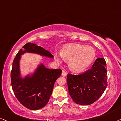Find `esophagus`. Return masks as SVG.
<instances>
[{
	"label": "esophagus",
	"mask_w": 121,
	"mask_h": 121,
	"mask_svg": "<svg viewBox=\"0 0 121 121\" xmlns=\"http://www.w3.org/2000/svg\"><path fill=\"white\" fill-rule=\"evenodd\" d=\"M62 76H64V77H65V76H67V72H65V71H63L62 72Z\"/></svg>",
	"instance_id": "34e87169"
}]
</instances>
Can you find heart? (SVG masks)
Wrapping results in <instances>:
<instances>
[{
  "label": "heart",
  "mask_w": 121,
  "mask_h": 121,
  "mask_svg": "<svg viewBox=\"0 0 121 121\" xmlns=\"http://www.w3.org/2000/svg\"><path fill=\"white\" fill-rule=\"evenodd\" d=\"M96 55L93 47L79 44L69 45L61 50L60 56L63 60L69 61V69L73 72L79 73L84 71L94 61ZM55 60L60 62L58 55H54Z\"/></svg>",
  "instance_id": "b5f03b06"
}]
</instances>
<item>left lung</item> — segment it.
I'll return each instance as SVG.
<instances>
[{"label":"left lung","instance_id":"1","mask_svg":"<svg viewBox=\"0 0 121 121\" xmlns=\"http://www.w3.org/2000/svg\"><path fill=\"white\" fill-rule=\"evenodd\" d=\"M106 63L104 58H98L91 69L82 74H67L69 93L77 104L88 105L100 98L108 86Z\"/></svg>","mask_w":121,"mask_h":121}]
</instances>
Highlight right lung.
I'll return each mask as SVG.
<instances>
[{
    "label": "right lung",
    "mask_w": 121,
    "mask_h": 121,
    "mask_svg": "<svg viewBox=\"0 0 121 121\" xmlns=\"http://www.w3.org/2000/svg\"><path fill=\"white\" fill-rule=\"evenodd\" d=\"M25 52H33L50 58H52L53 56L40 46L28 43L18 51L13 61L11 81L13 93L25 107L31 110H37L44 108L48 103L54 84L60 77L62 70L50 69L40 64L32 76L21 78L20 60L21 55Z\"/></svg>",
    "instance_id": "1"
}]
</instances>
